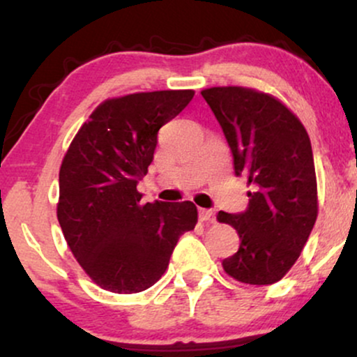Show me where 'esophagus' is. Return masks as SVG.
Returning a JSON list of instances; mask_svg holds the SVG:
<instances>
[{
    "instance_id": "34e87169",
    "label": "esophagus",
    "mask_w": 357,
    "mask_h": 357,
    "mask_svg": "<svg viewBox=\"0 0 357 357\" xmlns=\"http://www.w3.org/2000/svg\"><path fill=\"white\" fill-rule=\"evenodd\" d=\"M199 221H203V223H213L215 221V213L211 210H199Z\"/></svg>"
}]
</instances>
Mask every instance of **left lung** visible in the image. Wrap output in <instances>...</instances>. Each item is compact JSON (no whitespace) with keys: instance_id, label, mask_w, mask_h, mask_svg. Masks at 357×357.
<instances>
[{"instance_id":"left-lung-1","label":"left lung","mask_w":357,"mask_h":357,"mask_svg":"<svg viewBox=\"0 0 357 357\" xmlns=\"http://www.w3.org/2000/svg\"><path fill=\"white\" fill-rule=\"evenodd\" d=\"M233 154L236 176L245 174L247 211H220L240 248L223 270L250 285L275 284L294 267L317 220V179L309 134L298 117L273 96L248 87L202 90Z\"/></svg>"}]
</instances>
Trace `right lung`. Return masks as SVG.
<instances>
[{
	"instance_id": "1",
	"label": "right lung",
	"mask_w": 357,
	"mask_h": 357,
	"mask_svg": "<svg viewBox=\"0 0 357 357\" xmlns=\"http://www.w3.org/2000/svg\"><path fill=\"white\" fill-rule=\"evenodd\" d=\"M192 96L155 90L104 100L63 155L56 216L73 257L100 289H149L166 272L179 236L198 221L191 202L142 203L137 191L159 129Z\"/></svg>"
}]
</instances>
